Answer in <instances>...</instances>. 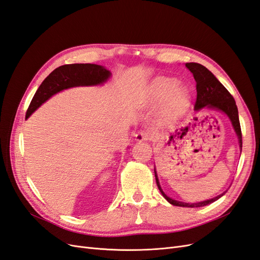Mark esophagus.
Instances as JSON below:
<instances>
[{
  "instance_id": "obj_1",
  "label": "esophagus",
  "mask_w": 260,
  "mask_h": 260,
  "mask_svg": "<svg viewBox=\"0 0 260 260\" xmlns=\"http://www.w3.org/2000/svg\"><path fill=\"white\" fill-rule=\"evenodd\" d=\"M151 132L147 131V130H143V131H140L136 135V141L137 142H143V141H147L151 139Z\"/></svg>"
}]
</instances>
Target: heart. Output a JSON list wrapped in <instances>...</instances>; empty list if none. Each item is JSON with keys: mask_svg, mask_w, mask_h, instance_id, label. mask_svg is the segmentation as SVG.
<instances>
[{"mask_svg": "<svg viewBox=\"0 0 260 260\" xmlns=\"http://www.w3.org/2000/svg\"><path fill=\"white\" fill-rule=\"evenodd\" d=\"M149 98L153 101L162 98V114L168 120L182 117L191 103V93L185 85L177 84L171 78L159 77L153 81L149 89Z\"/></svg>", "mask_w": 260, "mask_h": 260, "instance_id": "b5f03b06", "label": "heart"}]
</instances>
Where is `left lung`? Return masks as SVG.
Masks as SVG:
<instances>
[{"mask_svg": "<svg viewBox=\"0 0 260 260\" xmlns=\"http://www.w3.org/2000/svg\"><path fill=\"white\" fill-rule=\"evenodd\" d=\"M185 67L193 74V77L196 81V92H198V96H196V102L194 106L195 111H201L203 108H210V109H216V111L224 113L228 117L230 118L233 128L235 130V133H237V136L239 138V143L242 151V131H241V125L239 120V112H238L237 104H235V101L230 94V92L228 91L221 83H220V81L209 72L205 66L198 64V62H186ZM154 172H155L156 183L159 188V191L161 192L164 198L174 206L203 207V206L208 205V204L214 203L225 193L223 192L222 194L216 196L214 199L200 202V203L187 204V203L179 202V201L170 199L169 196H167L164 193V191L160 187L158 178H157L155 169H154Z\"/></svg>", "mask_w": 260, "mask_h": 260, "instance_id": "obj_1", "label": "left lung"}]
</instances>
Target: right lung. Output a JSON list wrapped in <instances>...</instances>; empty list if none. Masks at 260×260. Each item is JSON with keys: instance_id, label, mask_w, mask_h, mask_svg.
Returning a JSON list of instances; mask_svg holds the SVG:
<instances>
[{"instance_id": "right-lung-1", "label": "right lung", "mask_w": 260, "mask_h": 260, "mask_svg": "<svg viewBox=\"0 0 260 260\" xmlns=\"http://www.w3.org/2000/svg\"><path fill=\"white\" fill-rule=\"evenodd\" d=\"M111 77V72L103 66L95 64H72L62 65L45 78L39 86L31 101L26 114L28 118L38 107L57 92L73 86L96 85L105 82Z\"/></svg>"}]
</instances>
